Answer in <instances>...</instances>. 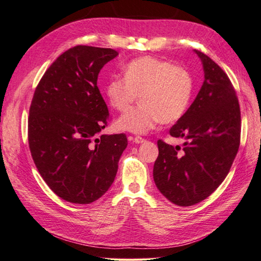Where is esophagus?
I'll return each instance as SVG.
<instances>
[{
	"instance_id": "obj_1",
	"label": "esophagus",
	"mask_w": 261,
	"mask_h": 261,
	"mask_svg": "<svg viewBox=\"0 0 261 261\" xmlns=\"http://www.w3.org/2000/svg\"><path fill=\"white\" fill-rule=\"evenodd\" d=\"M134 141H135L136 143H138V145H140V143H143L146 140L143 139V138H141V137H135Z\"/></svg>"
}]
</instances>
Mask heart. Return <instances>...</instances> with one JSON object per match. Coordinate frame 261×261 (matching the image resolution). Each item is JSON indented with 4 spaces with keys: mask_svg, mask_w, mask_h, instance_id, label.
<instances>
[{
    "mask_svg": "<svg viewBox=\"0 0 261 261\" xmlns=\"http://www.w3.org/2000/svg\"><path fill=\"white\" fill-rule=\"evenodd\" d=\"M124 79H112L105 86L109 104L124 112L140 95L139 107L116 120L119 130L146 134L160 121H178L190 107L194 79L186 68L150 56L132 60L123 70Z\"/></svg>",
    "mask_w": 261,
    "mask_h": 261,
    "instance_id": "obj_1",
    "label": "heart"
}]
</instances>
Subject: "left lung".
Segmentation results:
<instances>
[{
	"instance_id": "left-lung-1",
	"label": "left lung",
	"mask_w": 261,
	"mask_h": 261,
	"mask_svg": "<svg viewBox=\"0 0 261 261\" xmlns=\"http://www.w3.org/2000/svg\"><path fill=\"white\" fill-rule=\"evenodd\" d=\"M203 65L204 82L186 113L171 126L182 148L158 140L153 180L176 205L191 206L208 197L229 174L240 145L241 114L232 83L206 55L194 50Z\"/></svg>"
}]
</instances>
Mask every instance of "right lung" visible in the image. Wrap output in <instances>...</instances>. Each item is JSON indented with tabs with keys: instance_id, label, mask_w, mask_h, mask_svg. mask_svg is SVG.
I'll use <instances>...</instances> for the list:
<instances>
[{
	"instance_id": "right-lung-1",
	"label": "right lung",
	"mask_w": 261,
	"mask_h": 261,
	"mask_svg": "<svg viewBox=\"0 0 261 261\" xmlns=\"http://www.w3.org/2000/svg\"><path fill=\"white\" fill-rule=\"evenodd\" d=\"M118 55L111 48H70L33 94L28 120L32 159L50 190L70 203L90 204L104 195L127 146L124 134L97 137L110 120L98 73Z\"/></svg>"
}]
</instances>
